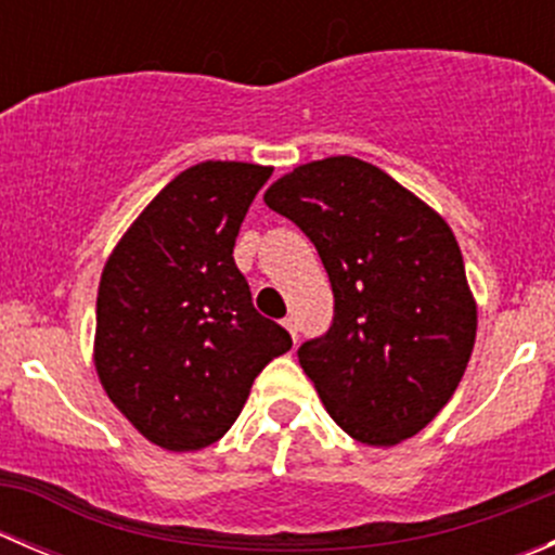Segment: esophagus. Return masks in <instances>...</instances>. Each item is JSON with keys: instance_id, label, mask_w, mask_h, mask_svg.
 <instances>
[{"instance_id": "34e87169", "label": "esophagus", "mask_w": 555, "mask_h": 555, "mask_svg": "<svg viewBox=\"0 0 555 555\" xmlns=\"http://www.w3.org/2000/svg\"><path fill=\"white\" fill-rule=\"evenodd\" d=\"M282 324H284V327H287V333L293 335L295 344H298V322H295V317H287Z\"/></svg>"}]
</instances>
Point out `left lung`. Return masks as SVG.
I'll list each match as a JSON object with an SVG mask.
<instances>
[{
    "label": "left lung",
    "mask_w": 555,
    "mask_h": 555,
    "mask_svg": "<svg viewBox=\"0 0 555 555\" xmlns=\"http://www.w3.org/2000/svg\"><path fill=\"white\" fill-rule=\"evenodd\" d=\"M317 246L333 327L300 367L346 435L389 449L422 433L462 382L478 306L449 222L378 166L311 160L262 195Z\"/></svg>",
    "instance_id": "left-lung-1"
}]
</instances>
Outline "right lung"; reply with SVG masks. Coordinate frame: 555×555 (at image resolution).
<instances>
[{"label": "right lung", "mask_w": 555, "mask_h": 555, "mask_svg": "<svg viewBox=\"0 0 555 555\" xmlns=\"http://www.w3.org/2000/svg\"><path fill=\"white\" fill-rule=\"evenodd\" d=\"M271 166L204 160L171 179L106 257L93 365L150 443L201 451L242 413L257 373L293 346L260 317L233 260Z\"/></svg>", "instance_id": "1"}]
</instances>
